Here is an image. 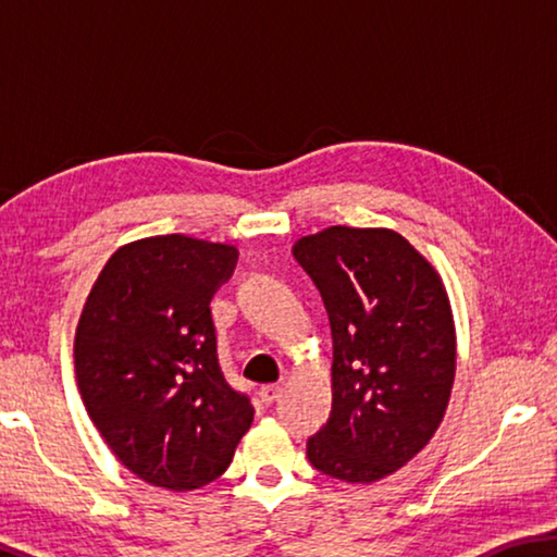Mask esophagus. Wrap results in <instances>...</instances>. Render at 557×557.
<instances>
[{"instance_id":"1","label":"esophagus","mask_w":557,"mask_h":557,"mask_svg":"<svg viewBox=\"0 0 557 557\" xmlns=\"http://www.w3.org/2000/svg\"><path fill=\"white\" fill-rule=\"evenodd\" d=\"M280 393H282V388H280V385H275V383L262 385V388L258 391V395H260V403L272 405V403H275V400L280 398Z\"/></svg>"}]
</instances>
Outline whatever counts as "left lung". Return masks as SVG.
Listing matches in <instances>:
<instances>
[{"label": "left lung", "mask_w": 557, "mask_h": 557, "mask_svg": "<svg viewBox=\"0 0 557 557\" xmlns=\"http://www.w3.org/2000/svg\"><path fill=\"white\" fill-rule=\"evenodd\" d=\"M334 338L332 414L307 442L312 467L348 484L393 474L445 418L457 369L447 289L400 233L332 225L295 243Z\"/></svg>", "instance_id": "8db88e82"}]
</instances>
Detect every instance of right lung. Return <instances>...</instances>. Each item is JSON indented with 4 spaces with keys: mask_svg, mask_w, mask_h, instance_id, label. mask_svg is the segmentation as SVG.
Instances as JSON below:
<instances>
[{
    "mask_svg": "<svg viewBox=\"0 0 557 557\" xmlns=\"http://www.w3.org/2000/svg\"><path fill=\"white\" fill-rule=\"evenodd\" d=\"M233 245L154 235L112 252L75 329L83 405L122 465L169 492L219 479L252 425L219 363L211 299Z\"/></svg>",
    "mask_w": 557,
    "mask_h": 557,
    "instance_id": "add662e5",
    "label": "right lung"
}]
</instances>
